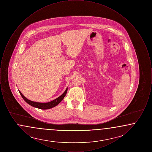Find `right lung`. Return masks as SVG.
<instances>
[{"mask_svg":"<svg viewBox=\"0 0 152 152\" xmlns=\"http://www.w3.org/2000/svg\"><path fill=\"white\" fill-rule=\"evenodd\" d=\"M67 90H68V88L66 89L65 92L61 94L60 96H59L57 99L52 100V101L48 102H34V101H31L28 99H27L26 97H25L23 94H22L20 92V91H19V93L20 95L22 96L23 99L24 100V101H26L27 103H28L29 105H31L32 107H35L37 108L41 109H48L52 108L53 107H55V106L58 105V104L62 101L64 99V97H65V95L66 94L67 92Z\"/></svg>","mask_w":152,"mask_h":152,"instance_id":"right-lung-1","label":"right lung"}]
</instances>
